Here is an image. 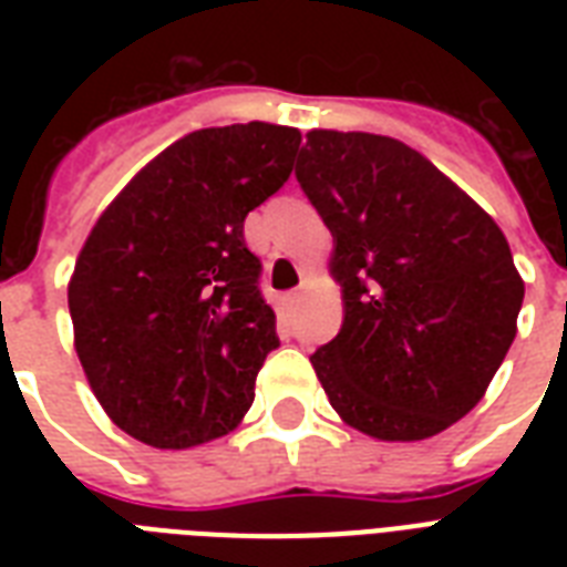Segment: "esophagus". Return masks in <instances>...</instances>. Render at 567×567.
<instances>
[{"mask_svg": "<svg viewBox=\"0 0 567 567\" xmlns=\"http://www.w3.org/2000/svg\"><path fill=\"white\" fill-rule=\"evenodd\" d=\"M300 302H302V291H291V293H285V306L288 309H300Z\"/></svg>", "mask_w": 567, "mask_h": 567, "instance_id": "34e87169", "label": "esophagus"}]
</instances>
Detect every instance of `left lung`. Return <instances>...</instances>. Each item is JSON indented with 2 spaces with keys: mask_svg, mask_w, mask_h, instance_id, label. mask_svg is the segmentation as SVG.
Wrapping results in <instances>:
<instances>
[{
  "mask_svg": "<svg viewBox=\"0 0 567 567\" xmlns=\"http://www.w3.org/2000/svg\"><path fill=\"white\" fill-rule=\"evenodd\" d=\"M297 182L332 231L344 323L311 368L350 426L421 441L462 421L515 341L524 282L497 223L394 137L315 128Z\"/></svg>",
  "mask_w": 567,
  "mask_h": 567,
  "instance_id": "obj_1",
  "label": "left lung"
}]
</instances>
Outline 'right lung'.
I'll list each match as a JSON object with an SVG mask.
<instances>
[{"instance_id": "obj_1", "label": "right lung", "mask_w": 567, "mask_h": 567, "mask_svg": "<svg viewBox=\"0 0 567 567\" xmlns=\"http://www.w3.org/2000/svg\"><path fill=\"white\" fill-rule=\"evenodd\" d=\"M300 132L199 128L109 205L70 279L75 353L109 417L150 447L238 426L279 347L244 220L291 176Z\"/></svg>"}]
</instances>
